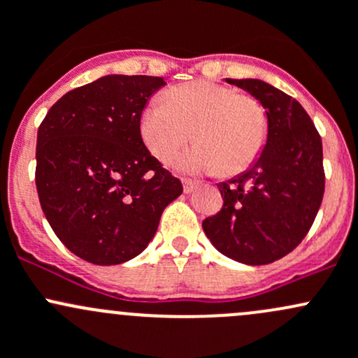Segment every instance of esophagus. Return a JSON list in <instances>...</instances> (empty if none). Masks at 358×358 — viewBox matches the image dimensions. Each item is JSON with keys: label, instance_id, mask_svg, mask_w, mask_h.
Wrapping results in <instances>:
<instances>
[{"label": "esophagus", "instance_id": "1", "mask_svg": "<svg viewBox=\"0 0 358 358\" xmlns=\"http://www.w3.org/2000/svg\"><path fill=\"white\" fill-rule=\"evenodd\" d=\"M182 189L184 193H191L194 189V182L191 179H184L182 180Z\"/></svg>", "mask_w": 358, "mask_h": 358}]
</instances>
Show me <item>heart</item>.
Masks as SVG:
<instances>
[{
    "mask_svg": "<svg viewBox=\"0 0 358 358\" xmlns=\"http://www.w3.org/2000/svg\"><path fill=\"white\" fill-rule=\"evenodd\" d=\"M193 138L198 139L179 167L186 172L238 174L257 160L267 138V117L255 98L194 80L172 87L164 101L153 99L139 117V136L158 162L169 164Z\"/></svg>",
    "mask_w": 358,
    "mask_h": 358,
    "instance_id": "b5f03b06",
    "label": "heart"
}]
</instances>
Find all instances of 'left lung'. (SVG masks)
Returning a JSON list of instances; mask_svg holds the SVG:
<instances>
[{
	"instance_id": "1",
	"label": "left lung",
	"mask_w": 358,
	"mask_h": 358,
	"mask_svg": "<svg viewBox=\"0 0 358 358\" xmlns=\"http://www.w3.org/2000/svg\"><path fill=\"white\" fill-rule=\"evenodd\" d=\"M248 91L267 113V143L243 174L217 184L224 205L203 220L222 255L265 265L293 252L322 203V141L303 106L260 79H226Z\"/></svg>"
}]
</instances>
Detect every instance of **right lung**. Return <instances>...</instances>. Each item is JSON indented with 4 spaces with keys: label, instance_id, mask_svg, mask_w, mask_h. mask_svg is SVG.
I'll return each instance as SVG.
<instances>
[{
    "label": "right lung",
    "instance_id": "1",
    "mask_svg": "<svg viewBox=\"0 0 358 358\" xmlns=\"http://www.w3.org/2000/svg\"><path fill=\"white\" fill-rule=\"evenodd\" d=\"M162 86V77L105 76L64 94L39 125V203L58 239L83 260L134 259L182 193L139 136L143 108Z\"/></svg>",
    "mask_w": 358,
    "mask_h": 358
}]
</instances>
